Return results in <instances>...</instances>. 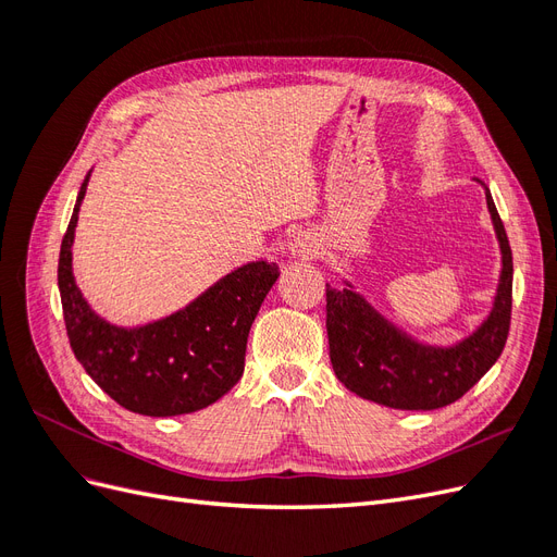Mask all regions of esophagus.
<instances>
[{
    "mask_svg": "<svg viewBox=\"0 0 557 557\" xmlns=\"http://www.w3.org/2000/svg\"><path fill=\"white\" fill-rule=\"evenodd\" d=\"M290 252L299 258H313L318 252V242L311 237V234H297V237L290 242Z\"/></svg>",
    "mask_w": 557,
    "mask_h": 557,
    "instance_id": "34e87169",
    "label": "esophagus"
}]
</instances>
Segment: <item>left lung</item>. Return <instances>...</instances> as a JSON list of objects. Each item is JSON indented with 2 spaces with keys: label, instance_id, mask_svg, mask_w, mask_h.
Wrapping results in <instances>:
<instances>
[{
  "label": "left lung",
  "instance_id": "1",
  "mask_svg": "<svg viewBox=\"0 0 557 557\" xmlns=\"http://www.w3.org/2000/svg\"><path fill=\"white\" fill-rule=\"evenodd\" d=\"M485 199L502 248V274L491 315L460 344L450 348L418 344L381 318L356 290L327 285L330 360L336 379L350 393L391 409L432 411L460 399L497 362L511 327L513 258L487 188Z\"/></svg>",
  "mask_w": 557,
  "mask_h": 557
}]
</instances>
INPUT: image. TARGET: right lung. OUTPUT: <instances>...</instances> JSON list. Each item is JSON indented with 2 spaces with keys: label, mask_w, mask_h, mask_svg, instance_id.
<instances>
[{
  "label": "right lung",
  "mask_w": 557,
  "mask_h": 557,
  "mask_svg": "<svg viewBox=\"0 0 557 557\" xmlns=\"http://www.w3.org/2000/svg\"><path fill=\"white\" fill-rule=\"evenodd\" d=\"M88 176L58 262L64 325L76 360L127 411L164 418L209 407L244 374L248 332L281 274L278 264L260 260L234 269L193 305L158 323L132 330L109 325L88 307L72 274L74 230Z\"/></svg>",
  "instance_id": "obj_1"
}]
</instances>
